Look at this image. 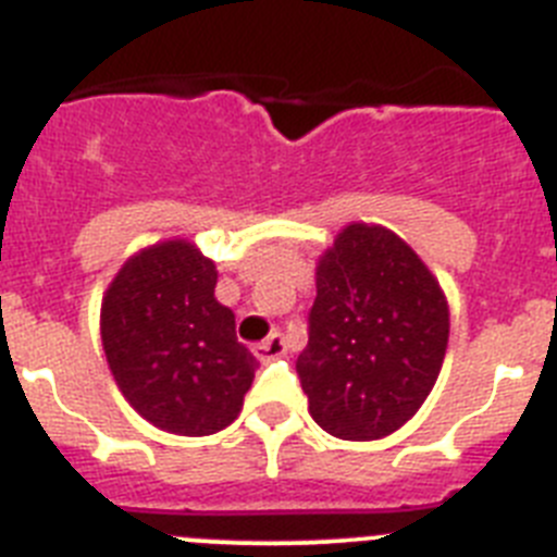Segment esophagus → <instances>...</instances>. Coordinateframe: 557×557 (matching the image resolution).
Instances as JSON below:
<instances>
[{
  "label": "esophagus",
  "mask_w": 557,
  "mask_h": 557,
  "mask_svg": "<svg viewBox=\"0 0 557 557\" xmlns=\"http://www.w3.org/2000/svg\"><path fill=\"white\" fill-rule=\"evenodd\" d=\"M284 351H287V339H284L282 332H273L268 339H264V343L253 346L256 359H262V362H270V359L284 357Z\"/></svg>",
  "instance_id": "esophagus-1"
}]
</instances>
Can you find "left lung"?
I'll return each mask as SVG.
<instances>
[{"instance_id": "left-lung-1", "label": "left lung", "mask_w": 557, "mask_h": 557, "mask_svg": "<svg viewBox=\"0 0 557 557\" xmlns=\"http://www.w3.org/2000/svg\"><path fill=\"white\" fill-rule=\"evenodd\" d=\"M309 343L295 362L314 424L339 441L405 426L435 387L449 304L416 250L382 225L351 223L318 262Z\"/></svg>"}]
</instances>
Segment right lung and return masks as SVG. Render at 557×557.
Here are the masks:
<instances>
[{"instance_id":"1","label":"right lung","mask_w":557,"mask_h":557,"mask_svg":"<svg viewBox=\"0 0 557 557\" xmlns=\"http://www.w3.org/2000/svg\"><path fill=\"white\" fill-rule=\"evenodd\" d=\"M218 268L186 239L131 256L102 295L100 334L127 405L172 435H214L239 416L256 357L214 298Z\"/></svg>"}]
</instances>
